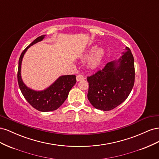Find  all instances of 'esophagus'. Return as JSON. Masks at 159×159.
Instances as JSON below:
<instances>
[{"label":"esophagus","mask_w":159,"mask_h":159,"mask_svg":"<svg viewBox=\"0 0 159 159\" xmlns=\"http://www.w3.org/2000/svg\"><path fill=\"white\" fill-rule=\"evenodd\" d=\"M82 80H84V75H81V74H79V75H78L76 76V80H77V81H80Z\"/></svg>","instance_id":"obj_1"}]
</instances>
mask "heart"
<instances>
[{
	"label": "heart",
	"instance_id": "heart-1",
	"mask_svg": "<svg viewBox=\"0 0 159 159\" xmlns=\"http://www.w3.org/2000/svg\"><path fill=\"white\" fill-rule=\"evenodd\" d=\"M96 48V46L90 48L83 56V58L85 60L90 57L88 62V66L91 70L96 69L99 67L105 57V51L103 48H98L97 50Z\"/></svg>",
	"mask_w": 159,
	"mask_h": 159
}]
</instances>
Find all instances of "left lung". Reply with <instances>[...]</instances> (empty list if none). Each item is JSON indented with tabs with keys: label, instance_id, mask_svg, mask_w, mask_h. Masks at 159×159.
<instances>
[{
	"label": "left lung",
	"instance_id": "1",
	"mask_svg": "<svg viewBox=\"0 0 159 159\" xmlns=\"http://www.w3.org/2000/svg\"><path fill=\"white\" fill-rule=\"evenodd\" d=\"M123 54L117 61L108 62L102 70L88 77V98L95 108L113 109L131 93L134 83V57L128 47Z\"/></svg>",
	"mask_w": 159,
	"mask_h": 159
}]
</instances>
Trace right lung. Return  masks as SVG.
<instances>
[{"mask_svg": "<svg viewBox=\"0 0 159 159\" xmlns=\"http://www.w3.org/2000/svg\"><path fill=\"white\" fill-rule=\"evenodd\" d=\"M45 35L38 37L22 52L18 61V83L24 97L32 106L42 112L51 111L58 109L68 96L69 91L76 83L75 75H61L49 88L43 91H35L28 88L21 78V64L23 56L28 48L42 41Z\"/></svg>", "mask_w": 159, "mask_h": 159, "instance_id": "add662e5", "label": "right lung"}]
</instances>
